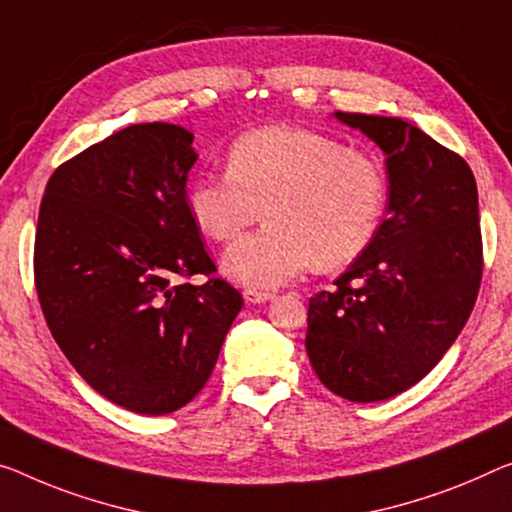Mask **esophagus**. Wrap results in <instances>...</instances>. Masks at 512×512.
<instances>
[{"instance_id": "obj_1", "label": "esophagus", "mask_w": 512, "mask_h": 512, "mask_svg": "<svg viewBox=\"0 0 512 512\" xmlns=\"http://www.w3.org/2000/svg\"><path fill=\"white\" fill-rule=\"evenodd\" d=\"M242 295H245L247 304H265V302L274 300L272 293H265V290H256V288H247Z\"/></svg>"}]
</instances>
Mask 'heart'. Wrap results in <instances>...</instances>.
<instances>
[{"label":"heart","mask_w":512,"mask_h":512,"mask_svg":"<svg viewBox=\"0 0 512 512\" xmlns=\"http://www.w3.org/2000/svg\"><path fill=\"white\" fill-rule=\"evenodd\" d=\"M387 174L368 153L320 132L267 125L229 148V171L201 176L185 206L201 233L233 240L261 217V231L224 251L222 270L249 288H277L309 267H341L371 245L387 210Z\"/></svg>","instance_id":"obj_1"}]
</instances>
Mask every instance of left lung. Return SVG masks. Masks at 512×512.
Here are the masks:
<instances>
[{
    "label": "left lung",
    "mask_w": 512,
    "mask_h": 512,
    "mask_svg": "<svg viewBox=\"0 0 512 512\" xmlns=\"http://www.w3.org/2000/svg\"><path fill=\"white\" fill-rule=\"evenodd\" d=\"M387 155V219L332 290L309 300L306 355L329 391L387 400L423 380L455 343L483 274L469 164L393 116L334 112Z\"/></svg>",
    "instance_id": "left-lung-1"
}]
</instances>
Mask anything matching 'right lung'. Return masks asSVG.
Masks as SVG:
<instances>
[{
	"instance_id": "right-lung-1",
	"label": "right lung",
	"mask_w": 512,
	"mask_h": 512,
	"mask_svg": "<svg viewBox=\"0 0 512 512\" xmlns=\"http://www.w3.org/2000/svg\"><path fill=\"white\" fill-rule=\"evenodd\" d=\"M174 123L114 132L54 171L38 212L34 274L47 327L75 371L112 403L169 414L208 382L242 295L185 206L199 153Z\"/></svg>"
}]
</instances>
